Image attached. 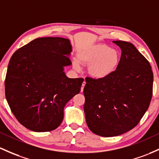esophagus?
<instances>
[{
    "label": "esophagus",
    "instance_id": "esophagus-1",
    "mask_svg": "<svg viewBox=\"0 0 159 159\" xmlns=\"http://www.w3.org/2000/svg\"><path fill=\"white\" fill-rule=\"evenodd\" d=\"M85 84H86V81H84L83 83H82V86H81V92H83L84 88V86H85Z\"/></svg>",
    "mask_w": 159,
    "mask_h": 159
}]
</instances>
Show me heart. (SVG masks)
<instances>
[{
  "label": "heart",
  "instance_id": "obj_1",
  "mask_svg": "<svg viewBox=\"0 0 159 159\" xmlns=\"http://www.w3.org/2000/svg\"><path fill=\"white\" fill-rule=\"evenodd\" d=\"M78 60L73 61L77 71L81 69V64L88 65V74L96 79L109 77L116 70L119 64V54L104 43L90 44L80 49L77 54Z\"/></svg>",
  "mask_w": 159,
  "mask_h": 159
}]
</instances>
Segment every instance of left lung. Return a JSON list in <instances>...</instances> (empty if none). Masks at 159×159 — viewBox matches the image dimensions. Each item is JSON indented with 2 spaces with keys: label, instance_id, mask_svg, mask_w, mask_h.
Here are the masks:
<instances>
[{
  "label": "left lung",
  "instance_id": "obj_1",
  "mask_svg": "<svg viewBox=\"0 0 159 159\" xmlns=\"http://www.w3.org/2000/svg\"><path fill=\"white\" fill-rule=\"evenodd\" d=\"M121 50L116 70L102 79L87 77L84 110L89 129L101 137L121 135L137 126L150 104L153 73L131 43L114 41Z\"/></svg>",
  "mask_w": 159,
  "mask_h": 159
}]
</instances>
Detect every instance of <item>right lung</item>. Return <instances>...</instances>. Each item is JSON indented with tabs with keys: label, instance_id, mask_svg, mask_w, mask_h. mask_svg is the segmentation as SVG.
I'll use <instances>...</instances> for the list:
<instances>
[{
	"label": "right lung",
	"instance_id": "obj_1",
	"mask_svg": "<svg viewBox=\"0 0 159 159\" xmlns=\"http://www.w3.org/2000/svg\"><path fill=\"white\" fill-rule=\"evenodd\" d=\"M71 45L63 38H39L18 49L10 58L5 96L21 125L35 132L55 130L66 104L81 91L84 79L69 78Z\"/></svg>",
	"mask_w": 159,
	"mask_h": 159
}]
</instances>
